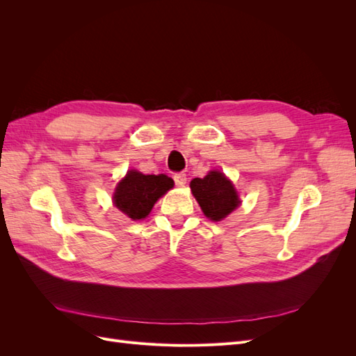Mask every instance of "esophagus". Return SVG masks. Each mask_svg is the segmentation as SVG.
<instances>
[{"label": "esophagus", "mask_w": 356, "mask_h": 356, "mask_svg": "<svg viewBox=\"0 0 356 356\" xmlns=\"http://www.w3.org/2000/svg\"><path fill=\"white\" fill-rule=\"evenodd\" d=\"M174 181L178 187H184L187 184V175L184 172H178V174L174 175Z\"/></svg>", "instance_id": "esophagus-1"}]
</instances>
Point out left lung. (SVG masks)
Segmentation results:
<instances>
[{"label":"left lung","instance_id":"1","mask_svg":"<svg viewBox=\"0 0 356 356\" xmlns=\"http://www.w3.org/2000/svg\"><path fill=\"white\" fill-rule=\"evenodd\" d=\"M190 188L203 213L212 221L225 218L241 203L232 182L218 170L209 172L204 178H195L190 182Z\"/></svg>","mask_w":356,"mask_h":356}]
</instances>
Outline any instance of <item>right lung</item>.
<instances>
[{
	"label": "right lung",
	"mask_w": 356,
	"mask_h": 356,
	"mask_svg": "<svg viewBox=\"0 0 356 356\" xmlns=\"http://www.w3.org/2000/svg\"><path fill=\"white\" fill-rule=\"evenodd\" d=\"M172 187L174 181L163 174L144 175L138 170H131L117 186L114 203L129 218L143 220L152 211L157 199Z\"/></svg>",
	"instance_id": "right-lung-1"
}]
</instances>
